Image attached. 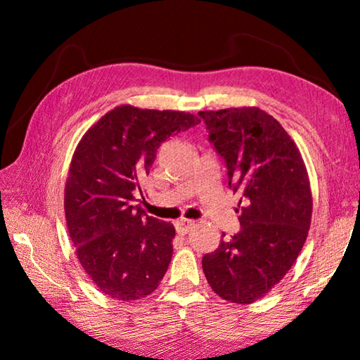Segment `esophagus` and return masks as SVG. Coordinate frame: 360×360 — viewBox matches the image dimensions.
Instances as JSON below:
<instances>
[{
	"mask_svg": "<svg viewBox=\"0 0 360 360\" xmlns=\"http://www.w3.org/2000/svg\"><path fill=\"white\" fill-rule=\"evenodd\" d=\"M176 232L181 233V235H186L190 229L195 227V221L192 219H179L176 221Z\"/></svg>",
	"mask_w": 360,
	"mask_h": 360,
	"instance_id": "34e87169",
	"label": "esophagus"
}]
</instances>
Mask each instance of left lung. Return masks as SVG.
<instances>
[{"label": "left lung", "mask_w": 360, "mask_h": 360, "mask_svg": "<svg viewBox=\"0 0 360 360\" xmlns=\"http://www.w3.org/2000/svg\"><path fill=\"white\" fill-rule=\"evenodd\" d=\"M198 116L224 159L229 187L241 196L240 232L202 257V271L221 298L252 303L285 277L307 241L312 215L307 167L285 128L263 110Z\"/></svg>", "instance_id": "8db88e82"}]
</instances>
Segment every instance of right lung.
Here are the masks:
<instances>
[{
	"label": "right lung",
	"instance_id": "obj_1",
	"mask_svg": "<svg viewBox=\"0 0 360 360\" xmlns=\"http://www.w3.org/2000/svg\"><path fill=\"white\" fill-rule=\"evenodd\" d=\"M198 124L190 112L122 105L91 127L74 151L65 187L68 231L83 269L114 300H139L164 278L174 227L136 202L143 200L141 181L160 143Z\"/></svg>",
	"mask_w": 360,
	"mask_h": 360
}]
</instances>
